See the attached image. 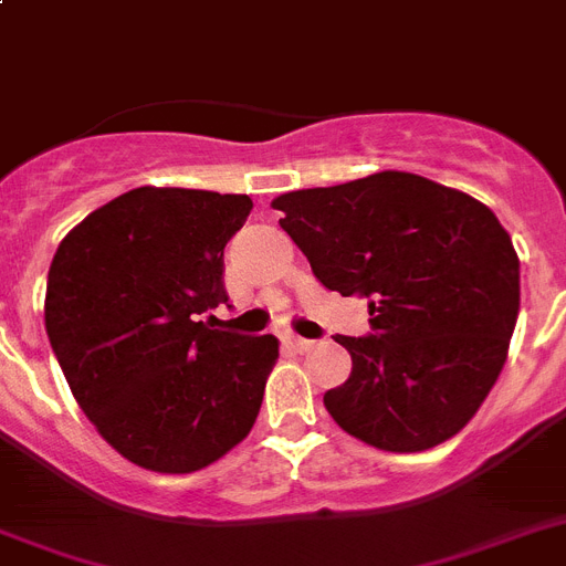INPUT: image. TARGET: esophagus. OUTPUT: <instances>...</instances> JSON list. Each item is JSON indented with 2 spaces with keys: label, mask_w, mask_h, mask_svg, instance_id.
<instances>
[{
  "label": "esophagus",
  "mask_w": 566,
  "mask_h": 566,
  "mask_svg": "<svg viewBox=\"0 0 566 566\" xmlns=\"http://www.w3.org/2000/svg\"><path fill=\"white\" fill-rule=\"evenodd\" d=\"M284 345L291 350H296V354H307V350L316 348V342L302 339V336H284Z\"/></svg>",
  "instance_id": "1"
}]
</instances>
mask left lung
<instances>
[{"label":"left lung","mask_w":566,"mask_h":566,"mask_svg":"<svg viewBox=\"0 0 566 566\" xmlns=\"http://www.w3.org/2000/svg\"><path fill=\"white\" fill-rule=\"evenodd\" d=\"M327 291L368 298L371 336H336L350 377L325 394L342 431L382 452L458 434L495 386L521 305L510 232L472 195L374 172L273 198Z\"/></svg>","instance_id":"8db88e82"}]
</instances>
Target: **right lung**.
I'll list each match as a JSON object with an SVG mask.
<instances>
[{"mask_svg": "<svg viewBox=\"0 0 566 566\" xmlns=\"http://www.w3.org/2000/svg\"><path fill=\"white\" fill-rule=\"evenodd\" d=\"M250 210L247 195L137 187L56 247L51 348L83 415L135 467L207 469L259 417L279 339L201 322L227 305L224 247Z\"/></svg>", "mask_w": 566, "mask_h": 566, "instance_id": "1", "label": "right lung"}]
</instances>
